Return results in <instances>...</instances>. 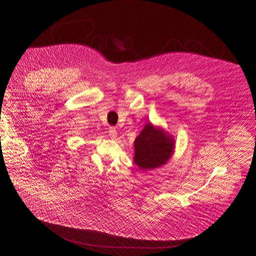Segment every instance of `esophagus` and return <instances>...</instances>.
I'll return each mask as SVG.
<instances>
[{"mask_svg":"<svg viewBox=\"0 0 256 256\" xmlns=\"http://www.w3.org/2000/svg\"><path fill=\"white\" fill-rule=\"evenodd\" d=\"M108 133H109V136H110V138H112V140H116V138L118 134H116V128L110 127V128H109Z\"/></svg>","mask_w":256,"mask_h":256,"instance_id":"esophagus-1","label":"esophagus"}]
</instances>
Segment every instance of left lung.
Wrapping results in <instances>:
<instances>
[{
    "label": "left lung",
    "mask_w": 256,
    "mask_h": 256,
    "mask_svg": "<svg viewBox=\"0 0 256 256\" xmlns=\"http://www.w3.org/2000/svg\"><path fill=\"white\" fill-rule=\"evenodd\" d=\"M174 138L162 128L147 123L134 140L136 164L142 171L160 166L174 152Z\"/></svg>",
    "instance_id": "8db88e82"
}]
</instances>
